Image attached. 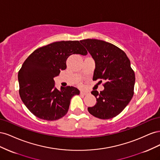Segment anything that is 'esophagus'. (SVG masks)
Returning <instances> with one entry per match:
<instances>
[{
  "mask_svg": "<svg viewBox=\"0 0 160 160\" xmlns=\"http://www.w3.org/2000/svg\"><path fill=\"white\" fill-rule=\"evenodd\" d=\"M80 94L82 95H87L89 94V93H88V92H87V91H81L80 92Z\"/></svg>",
  "mask_w": 160,
  "mask_h": 160,
  "instance_id": "34e87169",
  "label": "esophagus"
}]
</instances>
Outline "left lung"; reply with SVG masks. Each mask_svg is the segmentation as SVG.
Segmentation results:
<instances>
[{"label": "left lung", "instance_id": "8db88e82", "mask_svg": "<svg viewBox=\"0 0 160 160\" xmlns=\"http://www.w3.org/2000/svg\"><path fill=\"white\" fill-rule=\"evenodd\" d=\"M95 62L93 80L105 81L104 90L91 91L97 99L89 113L101 119H111L119 115L128 105L133 95L135 73L125 52L104 41H80Z\"/></svg>", "mask_w": 160, "mask_h": 160}]
</instances>
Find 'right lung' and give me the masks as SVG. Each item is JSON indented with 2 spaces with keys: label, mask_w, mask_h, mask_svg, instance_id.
<instances>
[{
  "label": "right lung",
  "mask_w": 160,
  "mask_h": 160,
  "mask_svg": "<svg viewBox=\"0 0 160 160\" xmlns=\"http://www.w3.org/2000/svg\"><path fill=\"white\" fill-rule=\"evenodd\" d=\"M72 54L86 55L79 41H62L36 49L23 62L18 73L19 95L27 109L38 118L59 119L68 111L70 101L80 91L74 87H55L54 77L67 68Z\"/></svg>",
  "instance_id": "obj_1"
}]
</instances>
